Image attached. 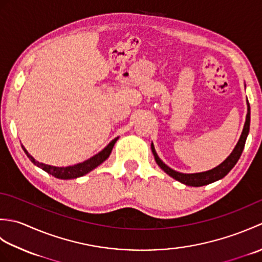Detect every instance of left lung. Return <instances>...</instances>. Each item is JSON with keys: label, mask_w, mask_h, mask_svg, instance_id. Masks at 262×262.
<instances>
[{"label": "left lung", "mask_w": 262, "mask_h": 262, "mask_svg": "<svg viewBox=\"0 0 262 262\" xmlns=\"http://www.w3.org/2000/svg\"><path fill=\"white\" fill-rule=\"evenodd\" d=\"M247 104H248V114L246 118V124H244L242 134L240 136V140H238L234 149H233V152L229 155V158H227L224 162H222L220 165H217L216 168L205 171V172H199V173H181V172L174 171L173 169L169 168L168 165L161 161V159L158 157L157 152H155V148L152 143L151 148L158 165L165 172L166 174H169L170 177L173 178V179L180 181L181 183H183V185L191 186V187H202L205 185H209L211 182H215L217 180L222 179V178H224L233 169V166L236 164V162L238 161V159H240L241 154L243 152L244 145H246V141L250 130V104L248 102V100H247Z\"/></svg>", "instance_id": "left-lung-1"}]
</instances>
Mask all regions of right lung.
I'll return each instance as SVG.
<instances>
[{
  "mask_svg": "<svg viewBox=\"0 0 262 262\" xmlns=\"http://www.w3.org/2000/svg\"><path fill=\"white\" fill-rule=\"evenodd\" d=\"M118 138L119 137H116L115 140L111 141L108 144V145L102 149L101 152H99L98 154L94 155V157L84 161V162L75 164V165L65 166V168H64V166L60 168V166H53V165H48V164H45V163L38 162V161H36L29 153H28V151L24 146H22V148H24V151L27 154V157L30 159V161L33 164L39 166V168L42 169L43 171H46L47 173L54 176L55 178H57V179L68 180V179H75V178L84 176V174L89 173L90 171H92L93 169H96L97 166H99L101 163H103L104 161L109 158L111 151H113V147L115 145V143L117 142Z\"/></svg>",
  "mask_w": 262,
  "mask_h": 262,
  "instance_id": "obj_1",
  "label": "right lung"
}]
</instances>
